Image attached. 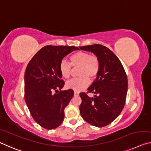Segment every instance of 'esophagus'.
<instances>
[{
  "mask_svg": "<svg viewBox=\"0 0 151 151\" xmlns=\"http://www.w3.org/2000/svg\"><path fill=\"white\" fill-rule=\"evenodd\" d=\"M74 95H75V96H78V95H79V93L77 91H75V93H74Z\"/></svg>",
  "mask_w": 151,
  "mask_h": 151,
  "instance_id": "obj_1",
  "label": "esophagus"
}]
</instances>
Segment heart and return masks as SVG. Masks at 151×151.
Here are the masks:
<instances>
[{
  "mask_svg": "<svg viewBox=\"0 0 151 151\" xmlns=\"http://www.w3.org/2000/svg\"><path fill=\"white\" fill-rule=\"evenodd\" d=\"M70 64L63 60L59 65L62 76L68 78L71 75V66L74 68L79 67L77 75L79 77L73 78L66 83V87L75 91H81L87 87L90 80L97 78L100 70V61L95 55L87 52H78L72 55Z\"/></svg>",
  "mask_w": 151,
  "mask_h": 151,
  "instance_id": "heart-1",
  "label": "heart"
}]
</instances>
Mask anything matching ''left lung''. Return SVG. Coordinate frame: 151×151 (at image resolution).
<instances>
[{"label":"left lung","mask_w":151,"mask_h":151,"mask_svg":"<svg viewBox=\"0 0 151 151\" xmlns=\"http://www.w3.org/2000/svg\"><path fill=\"white\" fill-rule=\"evenodd\" d=\"M94 54L100 61V70L96 79L87 88L93 97L81 93L79 107L82 118L96 127H104L118 118L125 105L128 78L125 70L113 52L100 44L79 47Z\"/></svg>","instance_id":"1"}]
</instances>
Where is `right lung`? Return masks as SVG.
<instances>
[{
    "mask_svg": "<svg viewBox=\"0 0 151 151\" xmlns=\"http://www.w3.org/2000/svg\"><path fill=\"white\" fill-rule=\"evenodd\" d=\"M77 50L79 48L75 46L46 45L34 55L26 68V104L33 119L47 130L63 123L64 108L74 95L72 89L61 91L64 82L61 79L59 65L67 54Z\"/></svg>",
    "mask_w": 151,
    "mask_h": 151,
    "instance_id": "1",
    "label": "right lung"
}]
</instances>
